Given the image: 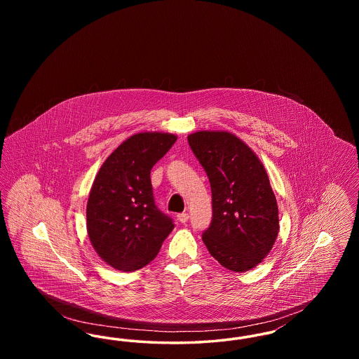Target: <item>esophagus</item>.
<instances>
[{
	"label": "esophagus",
	"mask_w": 359,
	"mask_h": 359,
	"mask_svg": "<svg viewBox=\"0 0 359 359\" xmlns=\"http://www.w3.org/2000/svg\"><path fill=\"white\" fill-rule=\"evenodd\" d=\"M188 218H189V215H188L187 212H183V214L177 215V221L180 223L187 222Z\"/></svg>",
	"instance_id": "obj_1"
}]
</instances>
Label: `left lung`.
Instances as JSON below:
<instances>
[{
    "label": "left lung",
    "instance_id": "obj_1",
    "mask_svg": "<svg viewBox=\"0 0 359 359\" xmlns=\"http://www.w3.org/2000/svg\"><path fill=\"white\" fill-rule=\"evenodd\" d=\"M187 138L212 192V221L202 237L205 248L226 269L246 272L269 255L278 234L268 173L233 133L202 130Z\"/></svg>",
    "mask_w": 359,
    "mask_h": 359
}]
</instances>
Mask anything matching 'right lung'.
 <instances>
[{
    "instance_id": "add662e5",
    "label": "right lung",
    "mask_w": 359,
    "mask_h": 359,
    "mask_svg": "<svg viewBox=\"0 0 359 359\" xmlns=\"http://www.w3.org/2000/svg\"><path fill=\"white\" fill-rule=\"evenodd\" d=\"M177 137L144 132L125 140L97 173L88 195V238L103 261L135 272L157 256L175 224L154 205L151 170Z\"/></svg>"
}]
</instances>
